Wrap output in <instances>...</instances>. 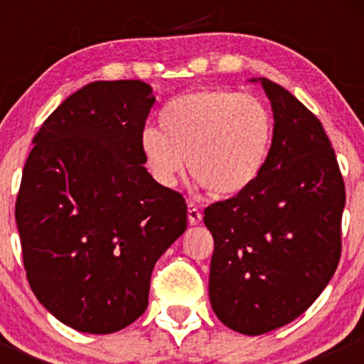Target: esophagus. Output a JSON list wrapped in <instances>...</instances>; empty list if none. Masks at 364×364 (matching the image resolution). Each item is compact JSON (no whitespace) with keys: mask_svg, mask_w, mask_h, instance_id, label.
<instances>
[{"mask_svg":"<svg viewBox=\"0 0 364 364\" xmlns=\"http://www.w3.org/2000/svg\"><path fill=\"white\" fill-rule=\"evenodd\" d=\"M188 220H190L191 225H198L202 223V212H200V208L193 202L188 203Z\"/></svg>","mask_w":364,"mask_h":364,"instance_id":"34e87169","label":"esophagus"}]
</instances>
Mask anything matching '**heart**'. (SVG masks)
Wrapping results in <instances>:
<instances>
[{
  "label": "heart",
  "mask_w": 364,
  "mask_h": 364,
  "mask_svg": "<svg viewBox=\"0 0 364 364\" xmlns=\"http://www.w3.org/2000/svg\"><path fill=\"white\" fill-rule=\"evenodd\" d=\"M159 127L140 133L145 164L162 186L186 168L210 195L229 198L262 176L274 140V118L253 95L212 89L179 95L159 112Z\"/></svg>",
  "instance_id": "b5f03b06"
}]
</instances>
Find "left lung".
Listing matches in <instances>:
<instances>
[{"label": "left lung", "mask_w": 364, "mask_h": 364, "mask_svg": "<svg viewBox=\"0 0 364 364\" xmlns=\"http://www.w3.org/2000/svg\"><path fill=\"white\" fill-rule=\"evenodd\" d=\"M260 82L274 140L258 181L205 208L214 236L208 296L225 327L262 336L298 318L341 258L344 179L323 127L291 92Z\"/></svg>", "instance_id": "1"}]
</instances>
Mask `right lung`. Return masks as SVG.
Wrapping results in <instances>:
<instances>
[{
    "mask_svg": "<svg viewBox=\"0 0 364 364\" xmlns=\"http://www.w3.org/2000/svg\"><path fill=\"white\" fill-rule=\"evenodd\" d=\"M152 87L92 82L34 136L15 219L31 289L78 332L112 333L147 310L150 275L186 229L181 193L140 152Z\"/></svg>",
    "mask_w": 364,
    "mask_h": 364,
    "instance_id": "right-lung-1",
    "label": "right lung"
}]
</instances>
